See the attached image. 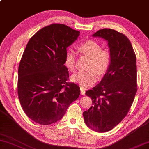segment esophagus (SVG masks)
Segmentation results:
<instances>
[{"label":"esophagus","mask_w":149,"mask_h":149,"mask_svg":"<svg viewBox=\"0 0 149 149\" xmlns=\"http://www.w3.org/2000/svg\"><path fill=\"white\" fill-rule=\"evenodd\" d=\"M81 95H85V89L83 88L82 87H81Z\"/></svg>","instance_id":"1"}]
</instances>
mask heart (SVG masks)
<instances>
[{"label": "heart", "mask_w": 149, "mask_h": 149, "mask_svg": "<svg viewBox=\"0 0 149 149\" xmlns=\"http://www.w3.org/2000/svg\"><path fill=\"white\" fill-rule=\"evenodd\" d=\"M102 46L93 40H88L77 47L79 52L91 58L88 68L86 72H80L74 74L71 79L77 83L82 88H86L95 83L100 76L107 72L111 65V56L109 51L102 50ZM75 55L72 50L67 51L64 58V64L70 71H75Z\"/></svg>", "instance_id": "heart-1"}]
</instances>
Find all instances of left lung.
Here are the masks:
<instances>
[{"label": "left lung", "instance_id": "obj_1", "mask_svg": "<svg viewBox=\"0 0 149 149\" xmlns=\"http://www.w3.org/2000/svg\"><path fill=\"white\" fill-rule=\"evenodd\" d=\"M93 36L106 40L111 65L101 81L85 93L93 106L83 112L86 125L96 132H106L126 117L137 92L136 56L129 39L115 30H99Z\"/></svg>", "mask_w": 149, "mask_h": 149}]
</instances>
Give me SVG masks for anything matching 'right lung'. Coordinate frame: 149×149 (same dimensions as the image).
Returning <instances> with one entry per match:
<instances>
[{"instance_id": "1", "label": "right lung", "mask_w": 149, "mask_h": 149, "mask_svg": "<svg viewBox=\"0 0 149 149\" xmlns=\"http://www.w3.org/2000/svg\"><path fill=\"white\" fill-rule=\"evenodd\" d=\"M63 24H51L29 40L18 68L17 93L24 112L38 124L61 120L80 94L76 84L68 83L64 65L66 49L79 36Z\"/></svg>"}]
</instances>
